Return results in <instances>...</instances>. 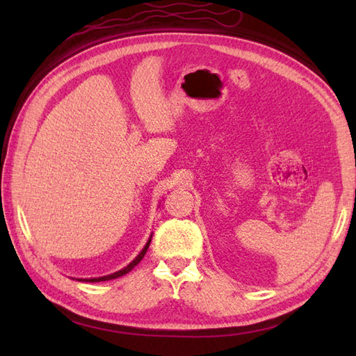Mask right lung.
Wrapping results in <instances>:
<instances>
[{
  "instance_id": "obj_1",
  "label": "right lung",
  "mask_w": 356,
  "mask_h": 356,
  "mask_svg": "<svg viewBox=\"0 0 356 356\" xmlns=\"http://www.w3.org/2000/svg\"><path fill=\"white\" fill-rule=\"evenodd\" d=\"M149 241H151V238L148 240V243L145 245V248L142 249L140 251V254L136 257V259L128 264V266H125L124 269H120V270H118V272H115V274H110V275H105V277H99V278H90V280H86V282H92V283H95V282H107V280H115V278H119V277H122V275H125V274H128V272H130L136 264H138L142 259H143V255L147 254V249H148V246H149Z\"/></svg>"
}]
</instances>
